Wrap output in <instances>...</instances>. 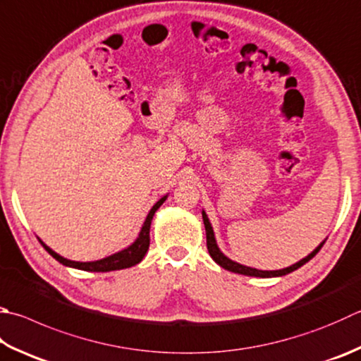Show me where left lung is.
Listing matches in <instances>:
<instances>
[{
    "label": "left lung",
    "instance_id": "8db88e82",
    "mask_svg": "<svg viewBox=\"0 0 361 361\" xmlns=\"http://www.w3.org/2000/svg\"><path fill=\"white\" fill-rule=\"evenodd\" d=\"M202 221H204V226H206L207 250H209V255L212 256V259H214L216 264H219L220 267H223V269H226V270H229V271H234V274L247 275V276L271 278V276H283V275H288V274H290V271H294V270H297L298 267H302V265L307 264L310 259H312V257H314V256L319 253V250L322 248V245L325 243V240H324L314 251H311V253H310L307 257H303L302 261L292 264L290 267L281 269V270H257V269L247 267V265H242V264H239V262L231 261L229 257L224 256V255L221 253V251H220L219 245H216L215 234H214V229H212V224H210V221H209V219H207V215H206V212H204V210H202Z\"/></svg>",
    "mask_w": 361,
    "mask_h": 361
}]
</instances>
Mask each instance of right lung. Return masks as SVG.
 <instances>
[{
    "instance_id": "add662e5",
    "label": "right lung",
    "mask_w": 361,
    "mask_h": 361,
    "mask_svg": "<svg viewBox=\"0 0 361 361\" xmlns=\"http://www.w3.org/2000/svg\"><path fill=\"white\" fill-rule=\"evenodd\" d=\"M168 196H163L157 202L154 204V207L149 210V214L145 220V224H142V228L140 231V234L137 237V240H135L130 247H127L126 250L119 251V253H114L108 257H104V259L100 261H92V262H77V261H71V259H66V257L59 256L58 253H54V251L47 247V245L39 239V242L44 245V248L49 251V253L56 259L58 262H61L63 265H67V267H73V269H80V270H86V271H111V270H121V269H128L132 267V265H137L138 262L142 261V257L147 253L149 250V229H151V221L154 219V214L157 212V209L161 206L163 202Z\"/></svg>"
}]
</instances>
